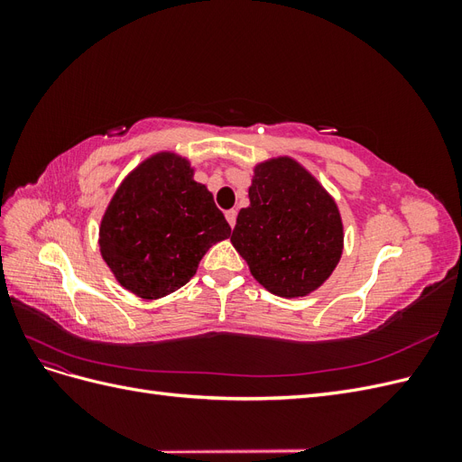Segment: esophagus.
Here are the masks:
<instances>
[{
  "instance_id": "34e87169",
  "label": "esophagus",
  "mask_w": 462,
  "mask_h": 462,
  "mask_svg": "<svg viewBox=\"0 0 462 462\" xmlns=\"http://www.w3.org/2000/svg\"><path fill=\"white\" fill-rule=\"evenodd\" d=\"M226 217H227V221H229V226L235 227V223H236V209H227Z\"/></svg>"
}]
</instances>
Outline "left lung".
Masks as SVG:
<instances>
[{"instance_id": "1", "label": "left lung", "mask_w": 462, "mask_h": 462, "mask_svg": "<svg viewBox=\"0 0 462 462\" xmlns=\"http://www.w3.org/2000/svg\"><path fill=\"white\" fill-rule=\"evenodd\" d=\"M250 206L236 216L231 243L250 273L277 297H304L337 265L343 226L329 194L299 163L279 158L256 167Z\"/></svg>"}]
</instances>
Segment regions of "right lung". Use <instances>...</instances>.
Here are the masks:
<instances>
[{
	"instance_id": "add662e5",
	"label": "right lung",
	"mask_w": 462,
	"mask_h": 462,
	"mask_svg": "<svg viewBox=\"0 0 462 462\" xmlns=\"http://www.w3.org/2000/svg\"><path fill=\"white\" fill-rule=\"evenodd\" d=\"M231 227L212 192L171 153L146 160L117 189L100 227V250L117 282L160 299L197 273L206 250Z\"/></svg>"
}]
</instances>
